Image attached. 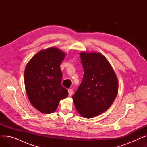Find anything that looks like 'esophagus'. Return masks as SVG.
I'll return each instance as SVG.
<instances>
[{"mask_svg": "<svg viewBox=\"0 0 147 147\" xmlns=\"http://www.w3.org/2000/svg\"><path fill=\"white\" fill-rule=\"evenodd\" d=\"M68 96H70L72 95V94H73V90L72 89H68Z\"/></svg>", "mask_w": 147, "mask_h": 147, "instance_id": "esophagus-1", "label": "esophagus"}]
</instances>
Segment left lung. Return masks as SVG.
I'll use <instances>...</instances> for the list:
<instances>
[{
    "label": "left lung",
    "instance_id": "1",
    "mask_svg": "<svg viewBox=\"0 0 147 147\" xmlns=\"http://www.w3.org/2000/svg\"><path fill=\"white\" fill-rule=\"evenodd\" d=\"M84 75L72 96L76 109L84 118H92L105 111L118 93V80L111 65L99 52H81Z\"/></svg>",
    "mask_w": 147,
    "mask_h": 147
}]
</instances>
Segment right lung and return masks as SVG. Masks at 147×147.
I'll list each match as a JSON object with an SVG mask.
<instances>
[{"mask_svg":"<svg viewBox=\"0 0 147 147\" xmlns=\"http://www.w3.org/2000/svg\"><path fill=\"white\" fill-rule=\"evenodd\" d=\"M65 53L57 48L42 50L27 63L24 84L29 101L41 113L55 111L60 100L68 96V90L61 85L60 64Z\"/></svg>","mask_w":147,"mask_h":147,"instance_id":"right-lung-1","label":"right lung"}]
</instances>
